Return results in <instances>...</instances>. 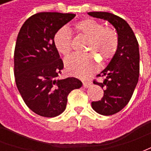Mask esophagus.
<instances>
[{"label":"esophagus","instance_id":"34e87169","mask_svg":"<svg viewBox=\"0 0 151 151\" xmlns=\"http://www.w3.org/2000/svg\"><path fill=\"white\" fill-rule=\"evenodd\" d=\"M91 82H83V86H84L85 88H88L89 86H91Z\"/></svg>","mask_w":151,"mask_h":151}]
</instances>
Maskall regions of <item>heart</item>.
I'll return each instance as SVG.
<instances>
[{
    "label": "heart",
    "mask_w": 151,
    "mask_h": 151,
    "mask_svg": "<svg viewBox=\"0 0 151 151\" xmlns=\"http://www.w3.org/2000/svg\"><path fill=\"white\" fill-rule=\"evenodd\" d=\"M78 34L88 39L86 53L84 55L73 54L65 59V65L67 71L79 78H86L98 68L95 56L108 61L116 54L119 45V38L116 31L111 27H104L101 22L88 18L78 22L74 26ZM72 37L69 29L60 28L54 36V45L56 50L64 56L69 55L71 50Z\"/></svg>",
    "instance_id": "obj_1"
}]
</instances>
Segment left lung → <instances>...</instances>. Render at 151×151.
I'll return each mask as SVG.
<instances>
[{"mask_svg":"<svg viewBox=\"0 0 151 151\" xmlns=\"http://www.w3.org/2000/svg\"><path fill=\"white\" fill-rule=\"evenodd\" d=\"M94 18L108 21L118 35L119 45L108 66L97 77H104L103 82L94 84L104 88L101 100L92 102V108L99 114L110 116L122 110L129 102L139 77V47L136 36L123 18L108 12H89Z\"/></svg>","mask_w":151,"mask_h":151,"instance_id":"1","label":"left lung"}]
</instances>
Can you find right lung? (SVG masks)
<instances>
[{
	"instance_id": "right-lung-1",
	"label": "right lung",
	"mask_w": 151,
	"mask_h": 151,
	"mask_svg": "<svg viewBox=\"0 0 151 151\" xmlns=\"http://www.w3.org/2000/svg\"><path fill=\"white\" fill-rule=\"evenodd\" d=\"M75 16L38 13L25 22L18 35L14 50L16 85L27 106L41 116L62 113L69 93L82 86L73 77L56 79L64 64L54 45V36Z\"/></svg>"
}]
</instances>
